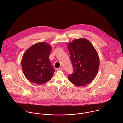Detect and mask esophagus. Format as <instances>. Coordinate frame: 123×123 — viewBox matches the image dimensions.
Masks as SVG:
<instances>
[{"label": "esophagus", "instance_id": "34e87169", "mask_svg": "<svg viewBox=\"0 0 123 123\" xmlns=\"http://www.w3.org/2000/svg\"><path fill=\"white\" fill-rule=\"evenodd\" d=\"M64 69L62 67H61V68H58V71H63V70Z\"/></svg>", "mask_w": 123, "mask_h": 123}]
</instances>
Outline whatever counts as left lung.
<instances>
[{
    "label": "left lung",
    "mask_w": 123,
    "mask_h": 123,
    "mask_svg": "<svg viewBox=\"0 0 123 123\" xmlns=\"http://www.w3.org/2000/svg\"><path fill=\"white\" fill-rule=\"evenodd\" d=\"M74 67L68 80L76 86L89 84L95 78L99 68V55L91 42L85 38L76 39L68 44Z\"/></svg>",
    "instance_id": "1"
}]
</instances>
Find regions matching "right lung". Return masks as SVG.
Segmentation results:
<instances>
[{
  "mask_svg": "<svg viewBox=\"0 0 123 123\" xmlns=\"http://www.w3.org/2000/svg\"><path fill=\"white\" fill-rule=\"evenodd\" d=\"M51 49L48 43L41 42L31 46L25 52L21 66L24 74L29 81L41 85L51 78L55 72L49 59Z\"/></svg>",
  "mask_w": 123,
  "mask_h": 123,
  "instance_id": "right-lung-1",
  "label": "right lung"
}]
</instances>
